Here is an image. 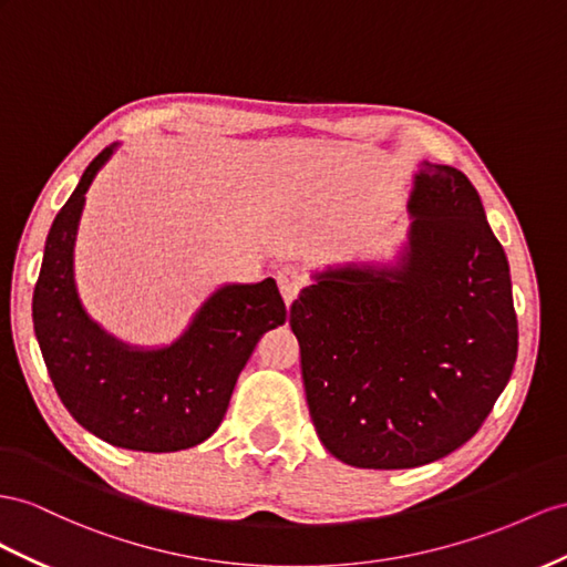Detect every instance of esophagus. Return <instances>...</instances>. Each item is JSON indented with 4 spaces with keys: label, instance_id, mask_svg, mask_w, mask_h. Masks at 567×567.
<instances>
[{
    "label": "esophagus",
    "instance_id": "1",
    "mask_svg": "<svg viewBox=\"0 0 567 567\" xmlns=\"http://www.w3.org/2000/svg\"><path fill=\"white\" fill-rule=\"evenodd\" d=\"M303 285H307V275H303L297 266H285L278 272V287H280L282 299L287 303H292L297 299V295L301 292Z\"/></svg>",
    "mask_w": 567,
    "mask_h": 567
}]
</instances>
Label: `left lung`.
<instances>
[{
	"mask_svg": "<svg viewBox=\"0 0 567 567\" xmlns=\"http://www.w3.org/2000/svg\"><path fill=\"white\" fill-rule=\"evenodd\" d=\"M393 264L316 270L289 309L318 439L361 470H410L484 424L517 359L511 268L476 188L424 159Z\"/></svg>",
	"mask_w": 567,
	"mask_h": 567,
	"instance_id": "8db88e82",
	"label": "left lung"
}]
</instances>
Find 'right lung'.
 I'll use <instances>...</instances> for the list:
<instances>
[{"mask_svg":"<svg viewBox=\"0 0 567 567\" xmlns=\"http://www.w3.org/2000/svg\"><path fill=\"white\" fill-rule=\"evenodd\" d=\"M117 148L107 145L85 167L54 217L33 292V328L56 395L85 431L126 450L177 453L220 426L254 347L285 323L287 309L266 278L220 285L163 347L128 344L95 323L76 289L74 246L85 192Z\"/></svg>","mask_w":567,"mask_h":567,"instance_id":"add662e5","label":"right lung"}]
</instances>
